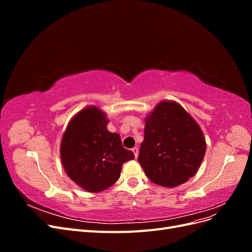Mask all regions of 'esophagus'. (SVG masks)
Here are the masks:
<instances>
[{"instance_id":"1","label":"esophagus","mask_w":252,"mask_h":252,"mask_svg":"<svg viewBox=\"0 0 252 252\" xmlns=\"http://www.w3.org/2000/svg\"><path fill=\"white\" fill-rule=\"evenodd\" d=\"M132 151H133V154H134V157L138 158V156H139V148L138 147H133Z\"/></svg>"}]
</instances>
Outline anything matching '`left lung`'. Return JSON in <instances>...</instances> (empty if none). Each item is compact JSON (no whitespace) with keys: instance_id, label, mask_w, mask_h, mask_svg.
I'll return each instance as SVG.
<instances>
[{"instance_id":"left-lung-1","label":"left lung","mask_w":252,"mask_h":252,"mask_svg":"<svg viewBox=\"0 0 252 252\" xmlns=\"http://www.w3.org/2000/svg\"><path fill=\"white\" fill-rule=\"evenodd\" d=\"M206 151L196 122L175 102H161L145 122L138 161L158 185L175 187L193 177Z\"/></svg>"}]
</instances>
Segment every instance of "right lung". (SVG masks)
Listing matches in <instances>:
<instances>
[{
	"label": "right lung",
	"mask_w": 252,
	"mask_h": 252,
	"mask_svg": "<svg viewBox=\"0 0 252 252\" xmlns=\"http://www.w3.org/2000/svg\"><path fill=\"white\" fill-rule=\"evenodd\" d=\"M107 124L100 109H83L71 120L61 143V159L68 177L89 192L112 186L123 164L134 158L120 135L107 130Z\"/></svg>",
	"instance_id": "add662e5"
}]
</instances>
